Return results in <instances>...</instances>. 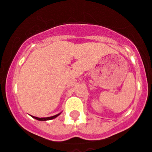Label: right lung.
<instances>
[{
    "label": "right lung",
    "mask_w": 152,
    "mask_h": 152,
    "mask_svg": "<svg viewBox=\"0 0 152 152\" xmlns=\"http://www.w3.org/2000/svg\"><path fill=\"white\" fill-rule=\"evenodd\" d=\"M61 113L55 115L51 116V117H47V118H38V117H35V116H33V115H31V117H33L34 118L37 119V120H38V121H49V120H52V119H54V118H55L56 117H58V116Z\"/></svg>",
    "instance_id": "obj_1"
}]
</instances>
